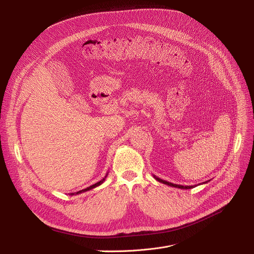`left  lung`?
<instances>
[{"label":"left lung","mask_w":254,"mask_h":254,"mask_svg":"<svg viewBox=\"0 0 254 254\" xmlns=\"http://www.w3.org/2000/svg\"><path fill=\"white\" fill-rule=\"evenodd\" d=\"M153 177H154L155 180H157L158 182L167 184V185H169V186H172V188H177V189H181V190H190V189H193V188H195V186H196V185H186V186H184V185L174 184V183H171V182H168V181H166V180H163V179H161V178H158V177H156L155 175H153ZM209 181H210V180H209ZM207 182H208V181L203 182V183H201V184H205V183H207Z\"/></svg>","instance_id":"left-lung-1"}]
</instances>
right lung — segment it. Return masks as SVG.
<instances>
[{"mask_svg": "<svg viewBox=\"0 0 254 254\" xmlns=\"http://www.w3.org/2000/svg\"><path fill=\"white\" fill-rule=\"evenodd\" d=\"M107 176H108V173H107V174H106V176L101 180V181H99V182H97V183H95V184H93V185H90V186H88V188L87 189H85V190H79V191H77V192H72L71 194L73 195V194H78V193H82V192H84V191H87V190H92V189H95V188H97V186H100L104 181H105V179H106V177Z\"/></svg>", "mask_w": 254, "mask_h": 254, "instance_id": "right-lung-1", "label": "right lung"}]
</instances>
